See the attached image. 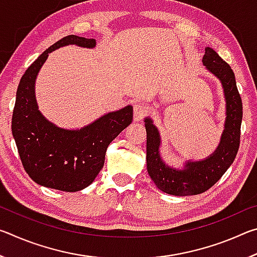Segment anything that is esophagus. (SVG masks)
<instances>
[{"mask_svg": "<svg viewBox=\"0 0 257 257\" xmlns=\"http://www.w3.org/2000/svg\"><path fill=\"white\" fill-rule=\"evenodd\" d=\"M146 114V106L144 103L142 102H135L134 103V120L141 121Z\"/></svg>", "mask_w": 257, "mask_h": 257, "instance_id": "obj_1", "label": "esophagus"}]
</instances>
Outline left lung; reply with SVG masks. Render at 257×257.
<instances>
[{"label":"left lung","mask_w":257,"mask_h":257,"mask_svg":"<svg viewBox=\"0 0 257 257\" xmlns=\"http://www.w3.org/2000/svg\"><path fill=\"white\" fill-rule=\"evenodd\" d=\"M203 64L220 79L227 103L224 130L214 153L205 160L188 161L182 170L169 167L160 156L159 130L152 119H145L147 171L160 190L175 196H191L210 189L232 164L240 144L242 103L232 69L211 47L205 49Z\"/></svg>","instance_id":"8db88e82"}]
</instances>
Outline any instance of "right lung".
Segmentation results:
<instances>
[{"label": "right lung", "mask_w": 257, "mask_h": 257, "mask_svg": "<svg viewBox=\"0 0 257 257\" xmlns=\"http://www.w3.org/2000/svg\"><path fill=\"white\" fill-rule=\"evenodd\" d=\"M67 45L93 49L96 41L68 35L30 64L17 89L12 135L26 172L38 185L62 191H78L102 170L107 146L133 121V106L110 112L86 127L67 130L44 118L35 98V80L49 53Z\"/></svg>", "instance_id": "1"}]
</instances>
